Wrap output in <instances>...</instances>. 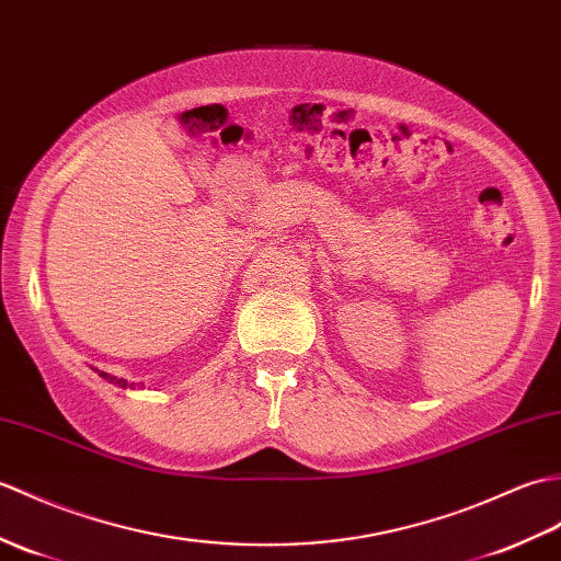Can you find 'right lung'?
<instances>
[{
  "mask_svg": "<svg viewBox=\"0 0 561 561\" xmlns=\"http://www.w3.org/2000/svg\"><path fill=\"white\" fill-rule=\"evenodd\" d=\"M102 380H107V382H112V385H116V387H122V389H134L136 387V382H128V380H124V377H116V375H110V373H104V370H98V368H93Z\"/></svg>",
  "mask_w": 561,
  "mask_h": 561,
  "instance_id": "obj_1",
  "label": "right lung"
}]
</instances>
